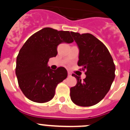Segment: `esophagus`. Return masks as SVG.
I'll return each mask as SVG.
<instances>
[{
	"label": "esophagus",
	"instance_id": "34e87169",
	"mask_svg": "<svg viewBox=\"0 0 130 130\" xmlns=\"http://www.w3.org/2000/svg\"><path fill=\"white\" fill-rule=\"evenodd\" d=\"M68 77H70L71 75H72V73H71L70 72H68Z\"/></svg>",
	"mask_w": 130,
	"mask_h": 130
}]
</instances>
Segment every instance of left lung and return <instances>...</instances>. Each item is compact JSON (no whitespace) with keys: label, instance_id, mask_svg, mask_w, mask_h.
<instances>
[{"label":"left lung","instance_id":"left-lung-1","mask_svg":"<svg viewBox=\"0 0 130 130\" xmlns=\"http://www.w3.org/2000/svg\"><path fill=\"white\" fill-rule=\"evenodd\" d=\"M79 49L78 66L85 70L86 78L77 79L75 87L70 88V98L76 105L92 106L100 102L107 94L115 77V66L105 45L89 33L70 32Z\"/></svg>","mask_w":130,"mask_h":130}]
</instances>
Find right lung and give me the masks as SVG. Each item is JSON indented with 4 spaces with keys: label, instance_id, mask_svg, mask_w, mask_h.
Here are the masks:
<instances>
[{
    "label": "right lung",
    "instance_id": "right-lung-1",
    "mask_svg": "<svg viewBox=\"0 0 130 130\" xmlns=\"http://www.w3.org/2000/svg\"><path fill=\"white\" fill-rule=\"evenodd\" d=\"M73 42L69 31L49 27L38 31L26 40L17 57L15 73L19 88L28 99L45 103L54 97L55 88L67 77L68 72L64 67L52 70L47 62L57 56L60 43Z\"/></svg>",
    "mask_w": 130,
    "mask_h": 130
}]
</instances>
